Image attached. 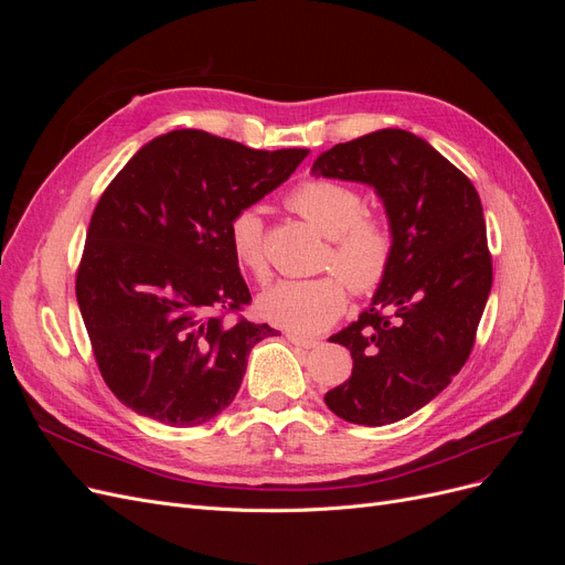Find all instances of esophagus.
I'll return each instance as SVG.
<instances>
[{
	"mask_svg": "<svg viewBox=\"0 0 565 565\" xmlns=\"http://www.w3.org/2000/svg\"><path fill=\"white\" fill-rule=\"evenodd\" d=\"M287 339L292 341L295 347H301V349H316L320 341L318 339H309V337H303V334H297V332H287Z\"/></svg>",
	"mask_w": 565,
	"mask_h": 565,
	"instance_id": "esophagus-1",
	"label": "esophagus"
}]
</instances>
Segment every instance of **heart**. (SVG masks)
<instances>
[{
  "instance_id": "b5f03b06",
  "label": "heart",
  "mask_w": 565,
  "mask_h": 565,
  "mask_svg": "<svg viewBox=\"0 0 565 565\" xmlns=\"http://www.w3.org/2000/svg\"><path fill=\"white\" fill-rule=\"evenodd\" d=\"M287 204L316 231L330 237L320 264L334 273L276 282L262 295L259 311L280 328L313 334L330 328L344 313L349 301L347 285L355 295H370L386 280L396 241L388 221L365 212L363 195L341 181H303L289 193ZM228 243L235 259L254 278H268L264 221L259 212L254 207L237 212L228 224Z\"/></svg>"
}]
</instances>
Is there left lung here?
<instances>
[{
	"mask_svg": "<svg viewBox=\"0 0 565 565\" xmlns=\"http://www.w3.org/2000/svg\"><path fill=\"white\" fill-rule=\"evenodd\" d=\"M311 172L367 183L384 202L393 264L370 309L330 337L351 351L353 372L324 403L351 424H393L434 401L473 349L492 287L481 198L452 162L405 129L337 143Z\"/></svg>",
	"mask_w": 565,
	"mask_h": 565,
	"instance_id": "obj_1",
	"label": "left lung"
}]
</instances>
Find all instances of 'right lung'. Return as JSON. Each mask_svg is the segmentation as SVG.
<instances>
[{
	"instance_id": "add662e5",
	"label": "right lung",
	"mask_w": 565,
	"mask_h": 565,
	"mask_svg": "<svg viewBox=\"0 0 565 565\" xmlns=\"http://www.w3.org/2000/svg\"><path fill=\"white\" fill-rule=\"evenodd\" d=\"M306 156L177 129L146 143L100 195L75 292L98 370L134 413L195 426L233 403L249 351L276 330L237 316L252 295L228 224Z\"/></svg>"
}]
</instances>
